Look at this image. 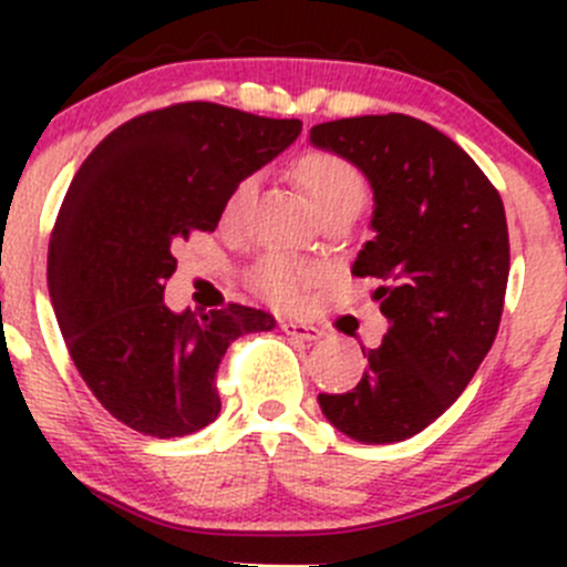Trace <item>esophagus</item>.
Wrapping results in <instances>:
<instances>
[{"label": "esophagus", "mask_w": 567, "mask_h": 567, "mask_svg": "<svg viewBox=\"0 0 567 567\" xmlns=\"http://www.w3.org/2000/svg\"><path fill=\"white\" fill-rule=\"evenodd\" d=\"M282 331L285 334L296 337V340H307V342H316L323 337V331L318 329V326H310V323H293V320H282Z\"/></svg>", "instance_id": "esophagus-1"}]
</instances>
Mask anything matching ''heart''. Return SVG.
<instances>
[{
  "mask_svg": "<svg viewBox=\"0 0 567 567\" xmlns=\"http://www.w3.org/2000/svg\"><path fill=\"white\" fill-rule=\"evenodd\" d=\"M293 175L299 186L305 188L307 197L312 199L320 216L334 208L359 210L364 199V177L357 164L348 162L346 156L331 151H310L296 158ZM255 181L244 177L230 192L225 203L227 219H236L247 205ZM320 279V268L312 262L299 260L290 255H266L249 274V285L255 293L271 301L277 307H299L305 301L307 290Z\"/></svg>",
  "mask_w": 567,
  "mask_h": 567,
  "instance_id": "1",
  "label": "heart"
}]
</instances>
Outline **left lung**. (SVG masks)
<instances>
[{
    "instance_id": "obj_1",
    "label": "left lung",
    "mask_w": 567,
    "mask_h": 567,
    "mask_svg": "<svg viewBox=\"0 0 567 567\" xmlns=\"http://www.w3.org/2000/svg\"><path fill=\"white\" fill-rule=\"evenodd\" d=\"M310 142L357 164L373 188L375 238L351 271L379 279L390 331L351 392L318 394L326 420L362 444L425 431L494 346L511 244L499 192L450 136L409 114L312 125Z\"/></svg>"
}]
</instances>
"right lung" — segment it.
Returning a JSON list of instances; mask_svg holds the SVG:
<instances>
[{
  "instance_id": "add662e5",
  "label": "right lung",
  "mask_w": 567,
  "mask_h": 567,
  "mask_svg": "<svg viewBox=\"0 0 567 567\" xmlns=\"http://www.w3.org/2000/svg\"><path fill=\"white\" fill-rule=\"evenodd\" d=\"M301 120L192 101L128 120L84 158L49 244V296L68 353L114 420L145 436L197 433L219 416L216 370L268 312H173L175 247L214 233L233 188L293 145Z\"/></svg>"
}]
</instances>
